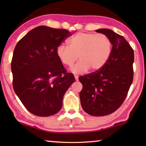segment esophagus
<instances>
[{"mask_svg": "<svg viewBox=\"0 0 146 146\" xmlns=\"http://www.w3.org/2000/svg\"><path fill=\"white\" fill-rule=\"evenodd\" d=\"M75 80L76 81L78 80V75H75Z\"/></svg>", "mask_w": 146, "mask_h": 146, "instance_id": "esophagus-1", "label": "esophagus"}]
</instances>
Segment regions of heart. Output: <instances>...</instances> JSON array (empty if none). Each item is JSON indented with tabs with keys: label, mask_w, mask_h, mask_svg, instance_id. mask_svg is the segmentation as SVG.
Here are the masks:
<instances>
[{
	"label": "heart",
	"mask_w": 146,
	"mask_h": 146,
	"mask_svg": "<svg viewBox=\"0 0 146 146\" xmlns=\"http://www.w3.org/2000/svg\"><path fill=\"white\" fill-rule=\"evenodd\" d=\"M112 51V42L104 34L79 32L69 40V46L64 44L56 48V55L64 65L71 67L79 57L80 61L72 68L75 73H82L90 69L97 71L104 66Z\"/></svg>",
	"instance_id": "heart-1"
}]
</instances>
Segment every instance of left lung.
Masks as SVG:
<instances>
[{
  "label": "left lung",
  "instance_id": "left-lung-1",
  "mask_svg": "<svg viewBox=\"0 0 146 146\" xmlns=\"http://www.w3.org/2000/svg\"><path fill=\"white\" fill-rule=\"evenodd\" d=\"M112 42L111 54L101 70L78 78L82 108L89 115L101 117L115 112L126 98L133 80L134 51L128 42L109 29L96 30Z\"/></svg>",
  "mask_w": 146,
  "mask_h": 146
}]
</instances>
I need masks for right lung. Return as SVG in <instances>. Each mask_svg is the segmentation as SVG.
<instances>
[{
    "mask_svg": "<svg viewBox=\"0 0 146 146\" xmlns=\"http://www.w3.org/2000/svg\"><path fill=\"white\" fill-rule=\"evenodd\" d=\"M71 35L65 29L38 26L15 48L11 64L13 90L32 114L48 117L62 107L64 94L75 78L64 68L56 48Z\"/></svg>",
    "mask_w": 146,
    "mask_h": 146,
    "instance_id": "add662e5",
    "label": "right lung"
}]
</instances>
